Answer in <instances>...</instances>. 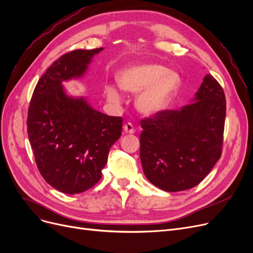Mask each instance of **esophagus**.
Returning a JSON list of instances; mask_svg holds the SVG:
<instances>
[{
  "instance_id": "1",
  "label": "esophagus",
  "mask_w": 253,
  "mask_h": 253,
  "mask_svg": "<svg viewBox=\"0 0 253 253\" xmlns=\"http://www.w3.org/2000/svg\"><path fill=\"white\" fill-rule=\"evenodd\" d=\"M124 129H125V133H126V134H134L135 133L134 126L132 124H129V122H127V124H126L124 126Z\"/></svg>"
}]
</instances>
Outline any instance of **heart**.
Returning a JSON list of instances; mask_svg holds the SVG:
<instances>
[{"mask_svg":"<svg viewBox=\"0 0 253 253\" xmlns=\"http://www.w3.org/2000/svg\"><path fill=\"white\" fill-rule=\"evenodd\" d=\"M119 86L129 93H139L136 106L145 116H155L170 105L176 91L180 85L177 73L155 63L129 64L118 73ZM106 97L117 102L121 95L115 86H106Z\"/></svg>","mask_w":253,"mask_h":253,"instance_id":"b5f03b06","label":"heart"}]
</instances>
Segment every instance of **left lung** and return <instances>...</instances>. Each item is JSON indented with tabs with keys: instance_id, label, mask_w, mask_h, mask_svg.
<instances>
[{
	"instance_id": "obj_1",
	"label": "left lung",
	"mask_w": 253,
	"mask_h": 253,
	"mask_svg": "<svg viewBox=\"0 0 253 253\" xmlns=\"http://www.w3.org/2000/svg\"><path fill=\"white\" fill-rule=\"evenodd\" d=\"M225 118L224 89L208 74L191 103L142 119L140 159L149 181L167 192L197 186L220 158Z\"/></svg>"
}]
</instances>
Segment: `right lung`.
<instances>
[{
	"label": "right lung",
	"instance_id": "add662e5",
	"mask_svg": "<svg viewBox=\"0 0 253 253\" xmlns=\"http://www.w3.org/2000/svg\"><path fill=\"white\" fill-rule=\"evenodd\" d=\"M101 50L76 49L61 56L38 81L29 104L27 134L38 169L66 194L84 192L100 180L110 149L121 136V117L96 111L85 98L66 95L62 85L82 77Z\"/></svg>",
	"mask_w": 253,
	"mask_h": 253
}]
</instances>
